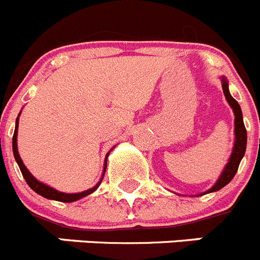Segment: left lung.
Returning <instances> with one entry per match:
<instances>
[{"mask_svg":"<svg viewBox=\"0 0 260 260\" xmlns=\"http://www.w3.org/2000/svg\"><path fill=\"white\" fill-rule=\"evenodd\" d=\"M221 86H223V92L224 95H225L226 102L229 104V106L232 107L233 114H235V145H233V150L231 156H229L228 163L225 165L224 170L221 171L219 179L216 180V182H215L214 185H212L209 190H206L205 193H201L200 196L220 190V189L224 188L226 184H229V182L232 181V179L235 177L236 172H237L238 170V166H240L241 160L244 158L245 151H246L247 133L244 124V118H242L241 107L240 105H238V102L236 101L235 98L231 95V93H229L228 80H226L224 76H221Z\"/></svg>","mask_w":260,"mask_h":260,"instance_id":"left-lung-1","label":"left lung"}]
</instances>
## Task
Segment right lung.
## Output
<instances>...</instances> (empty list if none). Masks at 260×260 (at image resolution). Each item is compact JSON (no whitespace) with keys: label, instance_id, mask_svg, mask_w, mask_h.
<instances>
[{"label":"right lung","instance_id":"right-lung-1","mask_svg":"<svg viewBox=\"0 0 260 260\" xmlns=\"http://www.w3.org/2000/svg\"><path fill=\"white\" fill-rule=\"evenodd\" d=\"M20 113H22V111H20ZM20 113H19V115H18V118H16V120H15V131H14V136H13V153H14V158H15L16 163H18L20 171H22L23 177H24V180L27 181L28 185H29V188H31L34 191H36L37 194H40V196H43L44 198H48V200H53V201H59V202H75V201L81 200V198L86 197V196H89V194H92L93 191L97 190V188L100 186V184L102 182V180H104L105 172H106L107 156H109L110 151L113 150L114 147H111V150H110L109 153L106 154L102 176H101V179H100V181H98L97 184L93 186V188L88 189V190L81 191V193H63V191L57 190V189L51 188V186L46 185V184H44V182L39 181V180H37L36 177H35L34 175L29 172V171H28V168L25 167L24 163H23L22 158H20V155H19V151H18V142H16V141H18V140H16V137H18V124H19Z\"/></svg>","mask_w":260,"mask_h":260}]
</instances>
